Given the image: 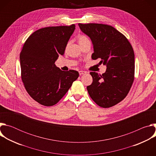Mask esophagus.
Masks as SVG:
<instances>
[{
	"instance_id": "34e87169",
	"label": "esophagus",
	"mask_w": 156,
	"mask_h": 156,
	"mask_svg": "<svg viewBox=\"0 0 156 156\" xmlns=\"http://www.w3.org/2000/svg\"><path fill=\"white\" fill-rule=\"evenodd\" d=\"M86 72H84V71H82V70L79 71V74H80V75H84V74H86Z\"/></svg>"
}]
</instances>
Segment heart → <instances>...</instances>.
Masks as SVG:
<instances>
[{"instance_id": "heart-1", "label": "heart", "mask_w": 156, "mask_h": 156, "mask_svg": "<svg viewBox=\"0 0 156 156\" xmlns=\"http://www.w3.org/2000/svg\"><path fill=\"white\" fill-rule=\"evenodd\" d=\"M78 42H79L80 45V44H82L85 43L86 42L90 41V39H89V38L85 35H80L78 37Z\"/></svg>"}]
</instances>
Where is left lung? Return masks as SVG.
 I'll use <instances>...</instances> for the list:
<instances>
[{
    "mask_svg": "<svg viewBox=\"0 0 156 156\" xmlns=\"http://www.w3.org/2000/svg\"><path fill=\"white\" fill-rule=\"evenodd\" d=\"M83 33L90 37L94 49L91 58H101L106 65L102 75L90 72L93 83L87 86L91 99L100 107L108 108L127 96L134 81L135 54L126 37L112 26L79 23Z\"/></svg>",
    "mask_w": 156,
    "mask_h": 156,
    "instance_id": "8db88e82",
    "label": "left lung"
}]
</instances>
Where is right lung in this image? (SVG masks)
Returning a JSON list of instances; mask_svg holds the SVG:
<instances>
[{
    "label": "right lung",
    "instance_id": "obj_1",
    "mask_svg": "<svg viewBox=\"0 0 156 156\" xmlns=\"http://www.w3.org/2000/svg\"><path fill=\"white\" fill-rule=\"evenodd\" d=\"M75 30V25L39 29L29 36L20 52L22 81L29 95L41 105L56 104L79 76L77 71H62L55 64Z\"/></svg>",
    "mask_w": 156,
    "mask_h": 156
}]
</instances>
